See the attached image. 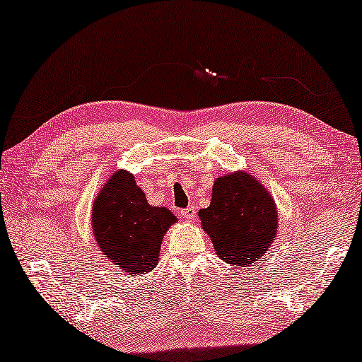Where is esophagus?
Here are the masks:
<instances>
[{
	"instance_id": "obj_1",
	"label": "esophagus",
	"mask_w": 362,
	"mask_h": 362,
	"mask_svg": "<svg viewBox=\"0 0 362 362\" xmlns=\"http://www.w3.org/2000/svg\"><path fill=\"white\" fill-rule=\"evenodd\" d=\"M180 215L185 220H192V218H194V215H196V207L194 206H188L187 209L180 210Z\"/></svg>"
}]
</instances>
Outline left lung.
Wrapping results in <instances>:
<instances>
[{"label":"left lung","instance_id":"8db88e82","mask_svg":"<svg viewBox=\"0 0 362 362\" xmlns=\"http://www.w3.org/2000/svg\"><path fill=\"white\" fill-rule=\"evenodd\" d=\"M202 229L215 253L228 264L248 267L264 258L277 238L279 218L272 196L248 173H231L215 180L212 201L199 210Z\"/></svg>","mask_w":362,"mask_h":362}]
</instances>
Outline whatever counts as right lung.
<instances>
[{
	"instance_id": "right-lung-1",
	"label": "right lung",
	"mask_w": 362,
	"mask_h": 362,
	"mask_svg": "<svg viewBox=\"0 0 362 362\" xmlns=\"http://www.w3.org/2000/svg\"><path fill=\"white\" fill-rule=\"evenodd\" d=\"M175 221L166 207L150 206L124 169L109 177L91 210V229L100 250L127 275L152 271L164 234Z\"/></svg>"
}]
</instances>
